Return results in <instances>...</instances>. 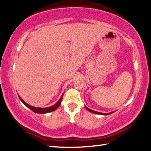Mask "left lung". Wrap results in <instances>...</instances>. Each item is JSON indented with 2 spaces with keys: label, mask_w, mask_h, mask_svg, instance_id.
Masks as SVG:
<instances>
[{
  "label": "left lung",
  "mask_w": 151,
  "mask_h": 151,
  "mask_svg": "<svg viewBox=\"0 0 151 151\" xmlns=\"http://www.w3.org/2000/svg\"><path fill=\"white\" fill-rule=\"evenodd\" d=\"M86 109H87L89 112H92V113H94V114H102V115H108V114H112V112H110V113H106V114H104V113H101V112H96V111H93V110H90V108H87L86 106Z\"/></svg>",
  "instance_id": "1"
}]
</instances>
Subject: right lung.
I'll list each match as a JSON object with an SVG mask.
<instances>
[{
	"mask_svg": "<svg viewBox=\"0 0 151 151\" xmlns=\"http://www.w3.org/2000/svg\"><path fill=\"white\" fill-rule=\"evenodd\" d=\"M63 93L62 94V96H61L60 99H59V101L55 104L50 106V107H48V108H37V107H34V106H30L28 104H27L22 99L20 96H19V98L20 100L22 102H23L24 105H25L27 107H28L29 109L31 110L33 112H35V113H38V114H45V113H48V112H53V111L55 110L57 108H58L59 106H60L61 103V100H62L63 99Z\"/></svg>",
	"mask_w": 151,
	"mask_h": 151,
	"instance_id": "obj_1",
	"label": "right lung"
}]
</instances>
